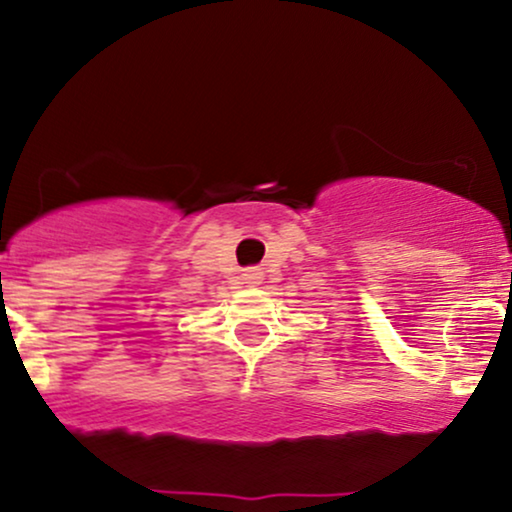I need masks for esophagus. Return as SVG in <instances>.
<instances>
[{
  "mask_svg": "<svg viewBox=\"0 0 512 512\" xmlns=\"http://www.w3.org/2000/svg\"><path fill=\"white\" fill-rule=\"evenodd\" d=\"M243 281L248 286H257L262 281V272H257V269H250V272L243 274Z\"/></svg>",
  "mask_w": 512,
  "mask_h": 512,
  "instance_id": "1",
  "label": "esophagus"
}]
</instances>
